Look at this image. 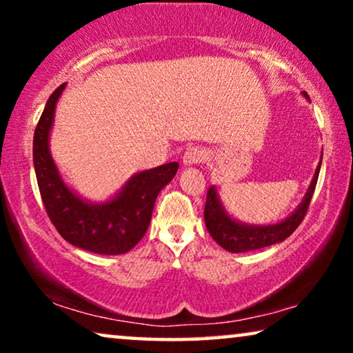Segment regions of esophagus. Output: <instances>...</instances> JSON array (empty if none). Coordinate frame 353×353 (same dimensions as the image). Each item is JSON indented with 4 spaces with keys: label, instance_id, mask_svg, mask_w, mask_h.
<instances>
[{
    "label": "esophagus",
    "instance_id": "obj_1",
    "mask_svg": "<svg viewBox=\"0 0 353 353\" xmlns=\"http://www.w3.org/2000/svg\"><path fill=\"white\" fill-rule=\"evenodd\" d=\"M205 156H207V154L202 148L188 149V151L185 152V156H183V165H185V167L197 165V163H201L202 161H204Z\"/></svg>",
    "mask_w": 353,
    "mask_h": 353
}]
</instances>
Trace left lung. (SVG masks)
Segmentation results:
<instances>
[{
  "mask_svg": "<svg viewBox=\"0 0 353 353\" xmlns=\"http://www.w3.org/2000/svg\"><path fill=\"white\" fill-rule=\"evenodd\" d=\"M308 99L305 93H302ZM323 159V154H321ZM321 161L318 163L315 175L308 186V190L303 196V199L296 210L286 219L274 225H248L243 221L234 220L228 212L225 210L223 204H221L219 192H216L215 186H210L207 191L205 199V209H204V220L205 226L209 230L212 238L216 241V244L221 245L228 252H249V250L268 248L276 243H281L286 238H289L301 221L307 214L308 205H310L313 191H315L318 175H320Z\"/></svg>",
  "mask_w": 353,
  "mask_h": 353,
  "instance_id": "8db88e82",
  "label": "left lung"
}]
</instances>
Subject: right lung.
I'll return each instance as SVG.
<instances>
[{
	"label": "right lung",
	"instance_id": "obj_1",
	"mask_svg": "<svg viewBox=\"0 0 353 353\" xmlns=\"http://www.w3.org/2000/svg\"><path fill=\"white\" fill-rule=\"evenodd\" d=\"M65 85L50 96L33 134V165L43 204L67 243L101 255L125 254L146 234L159 192L176 175L178 162L138 172L109 201L80 197L62 180L50 151L56 104Z\"/></svg>",
	"mask_w": 353,
	"mask_h": 353
}]
</instances>
